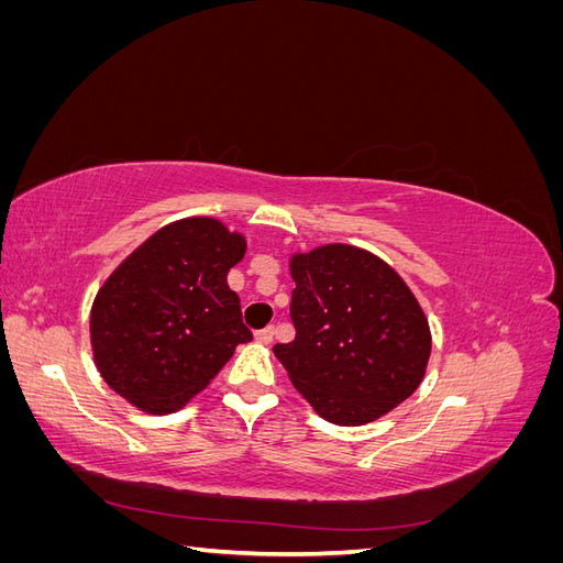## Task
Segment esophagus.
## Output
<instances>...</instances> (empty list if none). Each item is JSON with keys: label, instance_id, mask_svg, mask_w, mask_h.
I'll list each match as a JSON object with an SVG mask.
<instances>
[{"label": "esophagus", "instance_id": "esophagus-1", "mask_svg": "<svg viewBox=\"0 0 563 563\" xmlns=\"http://www.w3.org/2000/svg\"><path fill=\"white\" fill-rule=\"evenodd\" d=\"M272 338H275V327H267V329L255 331V340H258L261 345H269Z\"/></svg>", "mask_w": 563, "mask_h": 563}]
</instances>
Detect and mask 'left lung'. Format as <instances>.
<instances>
[{"label":"left lung","instance_id":"8db88e82","mask_svg":"<svg viewBox=\"0 0 563 563\" xmlns=\"http://www.w3.org/2000/svg\"><path fill=\"white\" fill-rule=\"evenodd\" d=\"M291 277L296 338L272 350L323 420L354 428L413 395L432 335L395 269L364 249L327 244L296 253Z\"/></svg>","mask_w":563,"mask_h":563}]
</instances>
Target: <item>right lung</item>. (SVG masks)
<instances>
[{
  "instance_id": "add662e5",
  "label": "right lung",
  "mask_w": 563,
  "mask_h": 563,
  "mask_svg": "<svg viewBox=\"0 0 563 563\" xmlns=\"http://www.w3.org/2000/svg\"><path fill=\"white\" fill-rule=\"evenodd\" d=\"M246 240L216 218L157 230L119 265L91 308L93 362L141 411L174 413L253 340L228 272Z\"/></svg>"
}]
</instances>
